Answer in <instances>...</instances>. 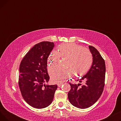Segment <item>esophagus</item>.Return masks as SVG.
I'll list each match as a JSON object with an SVG mask.
<instances>
[{
	"label": "esophagus",
	"mask_w": 121,
	"mask_h": 121,
	"mask_svg": "<svg viewBox=\"0 0 121 121\" xmlns=\"http://www.w3.org/2000/svg\"><path fill=\"white\" fill-rule=\"evenodd\" d=\"M63 84V82H61V81H59L57 82V85H58V86L59 87H61Z\"/></svg>",
	"instance_id": "obj_1"
}]
</instances>
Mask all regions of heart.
<instances>
[{"mask_svg":"<svg viewBox=\"0 0 121 121\" xmlns=\"http://www.w3.org/2000/svg\"><path fill=\"white\" fill-rule=\"evenodd\" d=\"M59 52L53 50L48 58V62L52 65L56 62L60 56L66 57L64 66L60 67L54 66L49 69L51 78L60 81L67 78L73 73L77 76H81L86 73L90 69L93 62L90 52L87 48L73 43L62 44L59 47Z\"/></svg>","mask_w":121,"mask_h":121,"instance_id":"heart-1","label":"heart"}]
</instances>
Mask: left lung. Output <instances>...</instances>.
I'll return each instance as SVG.
<instances>
[{"mask_svg": "<svg viewBox=\"0 0 121 121\" xmlns=\"http://www.w3.org/2000/svg\"><path fill=\"white\" fill-rule=\"evenodd\" d=\"M93 56L91 68L79 82H83L81 87L80 83L72 84L68 93V99L70 103L79 108H87L93 105L100 98L104 86L105 64V61L97 49L92 46L88 47Z\"/></svg>", "mask_w": 121, "mask_h": 121, "instance_id": "1", "label": "left lung"}]
</instances>
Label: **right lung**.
Here are the masks:
<instances>
[{"mask_svg":"<svg viewBox=\"0 0 121 121\" xmlns=\"http://www.w3.org/2000/svg\"><path fill=\"white\" fill-rule=\"evenodd\" d=\"M50 42L36 44L27 53L20 66L18 85L24 100L37 109L45 108L52 104L57 85H48V58L54 47Z\"/></svg>","mask_w":121,"mask_h":121,"instance_id":"1","label":"right lung"}]
</instances>
